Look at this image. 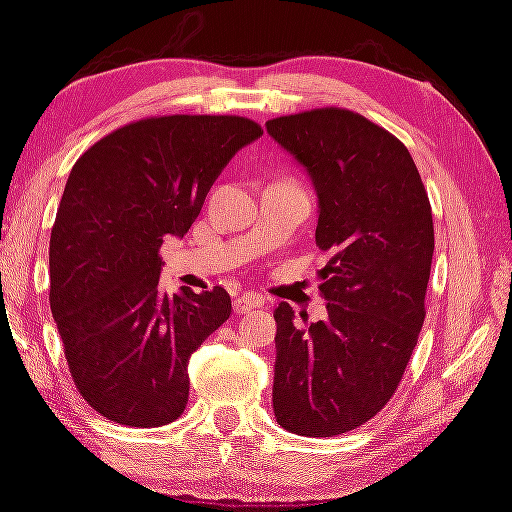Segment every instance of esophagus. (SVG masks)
Returning a JSON list of instances; mask_svg holds the SVG:
<instances>
[{"instance_id":"1","label":"esophagus","mask_w":512,"mask_h":512,"mask_svg":"<svg viewBox=\"0 0 512 512\" xmlns=\"http://www.w3.org/2000/svg\"><path fill=\"white\" fill-rule=\"evenodd\" d=\"M262 304H264V297H259L255 293H246L241 297H235V302H232V309H235L237 315H244V313H250L253 309H259Z\"/></svg>"}]
</instances>
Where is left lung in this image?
<instances>
[{
  "mask_svg": "<svg viewBox=\"0 0 512 512\" xmlns=\"http://www.w3.org/2000/svg\"><path fill=\"white\" fill-rule=\"evenodd\" d=\"M318 194L315 244L327 320L275 309L273 410L284 430L336 436L394 396L425 320L434 226L407 147L356 111L322 107L266 123ZM306 322V313H300Z\"/></svg>",
  "mask_w": 512,
  "mask_h": 512,
  "instance_id": "left-lung-1",
  "label": "left lung"
}]
</instances>
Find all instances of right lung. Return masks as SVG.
<instances>
[{
    "label": "right lung",
    "mask_w": 512,
    "mask_h": 512,
    "mask_svg": "<svg viewBox=\"0 0 512 512\" xmlns=\"http://www.w3.org/2000/svg\"><path fill=\"white\" fill-rule=\"evenodd\" d=\"M264 134L244 116L143 118L73 165L51 228V313L80 396L109 421L161 427L190 394L188 362L230 318L226 288H159L165 237H183L212 183Z\"/></svg>",
    "instance_id": "add662e5"
}]
</instances>
